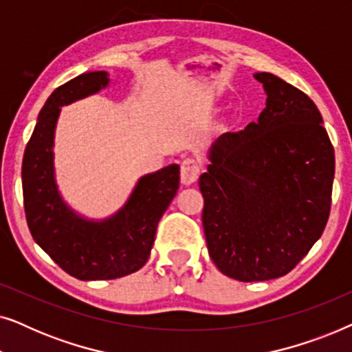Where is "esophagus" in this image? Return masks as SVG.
<instances>
[{
    "label": "esophagus",
    "instance_id": "1",
    "mask_svg": "<svg viewBox=\"0 0 352 352\" xmlns=\"http://www.w3.org/2000/svg\"><path fill=\"white\" fill-rule=\"evenodd\" d=\"M200 163L194 160V158H186L184 162L181 163V182L184 186H190L199 179L200 176Z\"/></svg>",
    "mask_w": 352,
    "mask_h": 352
}]
</instances>
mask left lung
I'll use <instances>...</instances> for the list:
<instances>
[{"label": "left lung", "instance_id": "obj_1", "mask_svg": "<svg viewBox=\"0 0 352 352\" xmlns=\"http://www.w3.org/2000/svg\"><path fill=\"white\" fill-rule=\"evenodd\" d=\"M266 93L256 122L211 144L200 176L208 253L224 276H285L320 239L330 214L335 152L316 104L278 76L254 74Z\"/></svg>", "mask_w": 352, "mask_h": 352}]
</instances>
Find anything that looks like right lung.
Here are the masks:
<instances>
[{
    "label": "right lung",
    "mask_w": 352,
    "mask_h": 352,
    "mask_svg": "<svg viewBox=\"0 0 352 352\" xmlns=\"http://www.w3.org/2000/svg\"><path fill=\"white\" fill-rule=\"evenodd\" d=\"M107 72H86L47 98L22 162V190L32 237L56 264L80 280H110L141 269L151 256L158 221L179 189L173 163L139 177L117 213L89 219L62 197L56 181L54 138L60 107L107 88Z\"/></svg>",
    "instance_id": "obj_1"
}]
</instances>
